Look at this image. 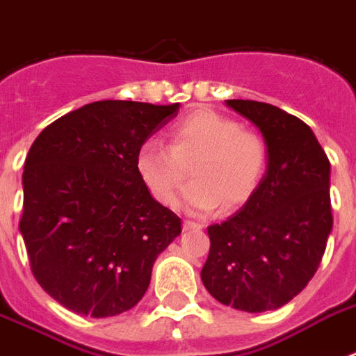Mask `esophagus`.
Segmentation results:
<instances>
[{
	"mask_svg": "<svg viewBox=\"0 0 356 356\" xmlns=\"http://www.w3.org/2000/svg\"><path fill=\"white\" fill-rule=\"evenodd\" d=\"M201 227H203L201 223L192 222V220H184V222H183V229H184V231H200Z\"/></svg>",
	"mask_w": 356,
	"mask_h": 356,
	"instance_id": "1",
	"label": "esophagus"
}]
</instances>
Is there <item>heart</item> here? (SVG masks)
<instances>
[{
    "mask_svg": "<svg viewBox=\"0 0 356 356\" xmlns=\"http://www.w3.org/2000/svg\"><path fill=\"white\" fill-rule=\"evenodd\" d=\"M134 166L142 183L162 205H173L192 166L194 181L183 190L179 205L192 214H209L223 203L240 207L259 190L268 147L262 136L240 123L201 108L172 129V145L149 138L136 151Z\"/></svg>",
    "mask_w": 356,
    "mask_h": 356,
    "instance_id": "b5f03b06",
    "label": "heart"
}]
</instances>
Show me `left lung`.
<instances>
[{
  "label": "left lung",
  "instance_id": "left-lung-1",
  "mask_svg": "<svg viewBox=\"0 0 356 356\" xmlns=\"http://www.w3.org/2000/svg\"><path fill=\"white\" fill-rule=\"evenodd\" d=\"M262 133L268 166L259 190L225 222L207 229L201 281L243 312L281 309L309 281L332 231L331 162L312 129L268 103L227 99Z\"/></svg>",
  "mask_w": 356,
  "mask_h": 356
}]
</instances>
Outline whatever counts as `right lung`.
<instances>
[{
	"instance_id": "add662e5",
	"label": "right lung",
	"mask_w": 356,
	"mask_h": 356,
	"mask_svg": "<svg viewBox=\"0 0 356 356\" xmlns=\"http://www.w3.org/2000/svg\"><path fill=\"white\" fill-rule=\"evenodd\" d=\"M179 103H88L47 125L25 159L19 233L31 270L75 314L108 318L133 309L156 257L181 234V218L140 179L142 142Z\"/></svg>"
}]
</instances>
